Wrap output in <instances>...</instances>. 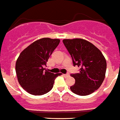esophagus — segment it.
I'll return each instance as SVG.
<instances>
[{
  "label": "esophagus",
  "mask_w": 120,
  "mask_h": 120,
  "mask_svg": "<svg viewBox=\"0 0 120 120\" xmlns=\"http://www.w3.org/2000/svg\"><path fill=\"white\" fill-rule=\"evenodd\" d=\"M64 75L65 77H68L70 76V75H69V74H64Z\"/></svg>",
  "instance_id": "esophagus-1"
}]
</instances>
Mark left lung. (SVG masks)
Returning a JSON list of instances; mask_svg holds the SVG:
<instances>
[{
	"label": "left lung",
	"mask_w": 120,
	"mask_h": 120,
	"mask_svg": "<svg viewBox=\"0 0 120 120\" xmlns=\"http://www.w3.org/2000/svg\"><path fill=\"white\" fill-rule=\"evenodd\" d=\"M63 43L72 57L74 66L80 67L79 73L70 75L75 80L70 90L79 96L92 94L99 88L105 79V56L93 44L83 39H65Z\"/></svg>",
	"instance_id": "obj_1"
}]
</instances>
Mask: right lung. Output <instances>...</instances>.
<instances>
[{
    "label": "right lung",
    "mask_w": 120,
    "mask_h": 120,
    "mask_svg": "<svg viewBox=\"0 0 120 120\" xmlns=\"http://www.w3.org/2000/svg\"><path fill=\"white\" fill-rule=\"evenodd\" d=\"M60 43L58 39L44 38L35 41L21 53L15 64L18 82L27 93L40 96L48 93L55 79L62 74L46 70V63Z\"/></svg>",
    "instance_id": "obj_1"
}]
</instances>
